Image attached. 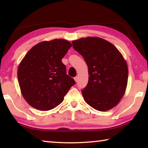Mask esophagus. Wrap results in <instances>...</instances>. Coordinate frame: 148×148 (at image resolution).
<instances>
[{"label":"esophagus","mask_w":148,"mask_h":148,"mask_svg":"<svg viewBox=\"0 0 148 148\" xmlns=\"http://www.w3.org/2000/svg\"><path fill=\"white\" fill-rule=\"evenodd\" d=\"M74 80H75V82H77V80H78V77L77 76H76V77H74Z\"/></svg>","instance_id":"esophagus-1"}]
</instances>
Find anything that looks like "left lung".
<instances>
[{"label": "left lung", "mask_w": 148, "mask_h": 148, "mask_svg": "<svg viewBox=\"0 0 148 148\" xmlns=\"http://www.w3.org/2000/svg\"><path fill=\"white\" fill-rule=\"evenodd\" d=\"M88 67L89 80L82 91L85 101L94 109L108 111L123 96L128 80V66L114 45L99 37L72 42Z\"/></svg>", "instance_id": "left-lung-1"}]
</instances>
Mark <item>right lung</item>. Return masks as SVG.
Segmentation results:
<instances>
[{
    "mask_svg": "<svg viewBox=\"0 0 148 148\" xmlns=\"http://www.w3.org/2000/svg\"><path fill=\"white\" fill-rule=\"evenodd\" d=\"M71 46L64 39L43 41L32 47L22 59L17 78L23 98L32 107L42 111L54 108L75 84L61 61Z\"/></svg>",
    "mask_w": 148,
    "mask_h": 148,
    "instance_id": "right-lung-1",
    "label": "right lung"
}]
</instances>
